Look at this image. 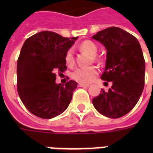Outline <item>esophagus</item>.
Segmentation results:
<instances>
[{
  "instance_id": "1",
  "label": "esophagus",
  "mask_w": 153,
  "mask_h": 153,
  "mask_svg": "<svg viewBox=\"0 0 153 153\" xmlns=\"http://www.w3.org/2000/svg\"><path fill=\"white\" fill-rule=\"evenodd\" d=\"M90 86L89 84H84V83H79V87H88Z\"/></svg>"
}]
</instances>
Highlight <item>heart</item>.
<instances>
[{"instance_id": "b5f03b06", "label": "heart", "mask_w": 153, "mask_h": 153, "mask_svg": "<svg viewBox=\"0 0 153 153\" xmlns=\"http://www.w3.org/2000/svg\"><path fill=\"white\" fill-rule=\"evenodd\" d=\"M79 48L82 51H86L91 55H95L98 51V47L91 40H84L79 45ZM96 60L98 59L94 56ZM65 62L68 66H73L74 63V58L72 50H68L65 55ZM98 74V67L95 66H91L88 67H79L74 70L71 73V78L79 83H90L94 80Z\"/></svg>"}]
</instances>
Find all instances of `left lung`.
Returning a JSON list of instances; mask_svg holds the SVG:
<instances>
[{
    "mask_svg": "<svg viewBox=\"0 0 153 153\" xmlns=\"http://www.w3.org/2000/svg\"><path fill=\"white\" fill-rule=\"evenodd\" d=\"M92 38L102 43L107 51L101 79L113 82L109 91L102 89L92 102L101 114L118 118L133 109L144 90L145 61L142 50L137 39L120 27L105 28Z\"/></svg>",
    "mask_w": 153,
    "mask_h": 153,
    "instance_id": "left-lung-1",
    "label": "left lung"
}]
</instances>
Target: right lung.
<instances>
[{
  "label": "right lung",
  "instance_id": "add662e5",
  "mask_svg": "<svg viewBox=\"0 0 153 153\" xmlns=\"http://www.w3.org/2000/svg\"><path fill=\"white\" fill-rule=\"evenodd\" d=\"M78 37L71 39L49 31L25 40L17 60V91L23 104L36 117L50 119L67 109L77 82L55 83V72L67 70L65 55Z\"/></svg>",
  "mask_w": 153,
  "mask_h": 153
}]
</instances>
